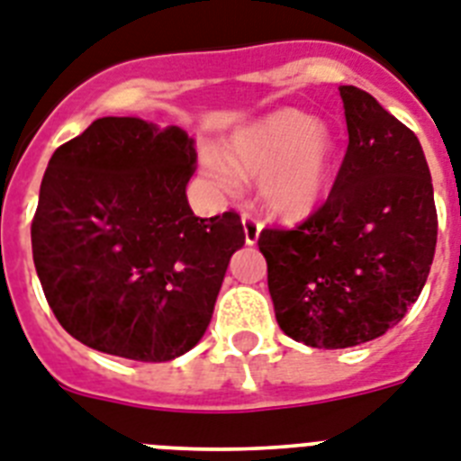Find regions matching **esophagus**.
<instances>
[{
  "label": "esophagus",
  "instance_id": "1",
  "mask_svg": "<svg viewBox=\"0 0 461 461\" xmlns=\"http://www.w3.org/2000/svg\"><path fill=\"white\" fill-rule=\"evenodd\" d=\"M241 222H243V234H246V243H249V246H253V243L260 239L262 222L255 218L253 212H243Z\"/></svg>",
  "mask_w": 461,
  "mask_h": 461
}]
</instances>
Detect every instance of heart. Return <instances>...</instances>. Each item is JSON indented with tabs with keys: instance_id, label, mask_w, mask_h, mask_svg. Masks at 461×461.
Here are the masks:
<instances>
[{
	"instance_id": "obj_1",
	"label": "heart",
	"mask_w": 461,
	"mask_h": 461,
	"mask_svg": "<svg viewBox=\"0 0 461 461\" xmlns=\"http://www.w3.org/2000/svg\"><path fill=\"white\" fill-rule=\"evenodd\" d=\"M203 173L227 194L258 177L260 203L278 218H304L330 187L335 140L323 123L295 110L274 112L231 135L227 157L208 149Z\"/></svg>"
}]
</instances>
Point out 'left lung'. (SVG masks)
<instances>
[{
  "label": "left lung",
  "mask_w": 461,
  "mask_h": 461,
  "mask_svg": "<svg viewBox=\"0 0 461 461\" xmlns=\"http://www.w3.org/2000/svg\"><path fill=\"white\" fill-rule=\"evenodd\" d=\"M349 145L326 203L258 246L281 330L316 349L384 335L417 303L438 215L417 135L370 93L339 86Z\"/></svg>",
  "instance_id": "obj_1"
}]
</instances>
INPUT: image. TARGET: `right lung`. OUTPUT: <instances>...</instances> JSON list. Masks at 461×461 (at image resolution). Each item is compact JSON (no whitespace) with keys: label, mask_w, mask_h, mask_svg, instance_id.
<instances>
[{"label":"right lung","mask_w":461,"mask_h":461,"mask_svg":"<svg viewBox=\"0 0 461 461\" xmlns=\"http://www.w3.org/2000/svg\"><path fill=\"white\" fill-rule=\"evenodd\" d=\"M192 138L140 117H103L53 152L32 218V258L58 323L131 361L183 356L211 323L246 241L237 211L196 218Z\"/></svg>","instance_id":"right-lung-1"}]
</instances>
